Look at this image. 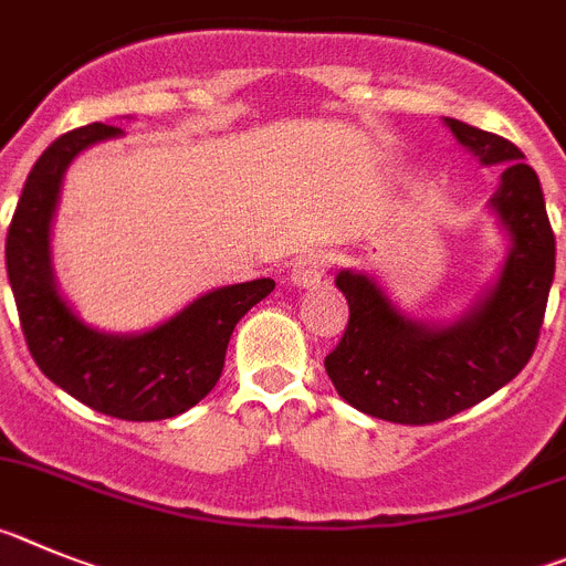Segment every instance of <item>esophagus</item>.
<instances>
[{
	"instance_id": "esophagus-1",
	"label": "esophagus",
	"mask_w": 566,
	"mask_h": 566,
	"mask_svg": "<svg viewBox=\"0 0 566 566\" xmlns=\"http://www.w3.org/2000/svg\"><path fill=\"white\" fill-rule=\"evenodd\" d=\"M329 268V253L324 251H307L304 256L295 259L293 271H290V282L295 287H315L321 279L327 276Z\"/></svg>"
}]
</instances>
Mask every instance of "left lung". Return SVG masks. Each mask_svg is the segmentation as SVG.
I'll return each mask as SVG.
<instances>
[{
    "label": "left lung",
    "instance_id": "left-lung-1",
    "mask_svg": "<svg viewBox=\"0 0 566 566\" xmlns=\"http://www.w3.org/2000/svg\"><path fill=\"white\" fill-rule=\"evenodd\" d=\"M446 126L482 166L505 163L488 206L511 251L493 287L451 324H426L400 313L369 273L335 276L349 324L324 358L329 380L349 406L400 426L448 420L511 384L536 349L556 273L542 182L518 146L454 118Z\"/></svg>",
    "mask_w": 566,
    "mask_h": 566
}]
</instances>
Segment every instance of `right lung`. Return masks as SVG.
Here are the masks:
<instances>
[{
    "label": "right lung",
    "instance_id": "1",
    "mask_svg": "<svg viewBox=\"0 0 566 566\" xmlns=\"http://www.w3.org/2000/svg\"><path fill=\"white\" fill-rule=\"evenodd\" d=\"M118 135V126L90 124L44 149L10 220L4 264L30 355L59 389L118 420H166L200 403L217 386L233 327L276 282L253 279L217 287L137 335L98 333L84 324L55 284L50 226L70 163Z\"/></svg>",
    "mask_w": 566,
    "mask_h": 566
}]
</instances>
